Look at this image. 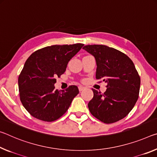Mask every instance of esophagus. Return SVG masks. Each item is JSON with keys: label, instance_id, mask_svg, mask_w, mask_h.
Here are the masks:
<instances>
[{"label": "esophagus", "instance_id": "34e87169", "mask_svg": "<svg viewBox=\"0 0 157 157\" xmlns=\"http://www.w3.org/2000/svg\"><path fill=\"white\" fill-rule=\"evenodd\" d=\"M85 89V88L84 87H83V86H78V90H79V91H82V90H83Z\"/></svg>", "mask_w": 157, "mask_h": 157}]
</instances>
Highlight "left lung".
<instances>
[{
	"mask_svg": "<svg viewBox=\"0 0 157 157\" xmlns=\"http://www.w3.org/2000/svg\"><path fill=\"white\" fill-rule=\"evenodd\" d=\"M83 48L95 58L96 78L107 83L104 93L92 89L94 96L88 103L89 110L106 124L119 121L138 99L140 78L134 64L124 53L107 46L86 45Z\"/></svg>",
	"mask_w": 157,
	"mask_h": 157,
	"instance_id": "8db88e82",
	"label": "left lung"
}]
</instances>
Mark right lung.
<instances>
[{
	"label": "right lung",
	"mask_w": 157,
	"mask_h": 157,
	"mask_svg": "<svg viewBox=\"0 0 157 157\" xmlns=\"http://www.w3.org/2000/svg\"><path fill=\"white\" fill-rule=\"evenodd\" d=\"M84 44L53 45L35 51L25 61L18 79L20 100L33 117L53 122L65 113L78 94L76 86L55 89L56 78L65 73L69 61Z\"/></svg>",
	"instance_id": "obj_1"
}]
</instances>
